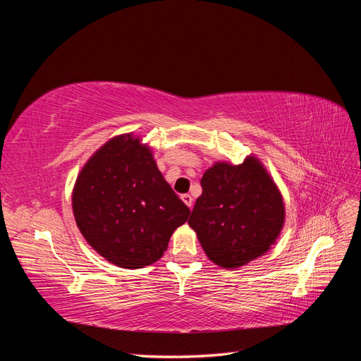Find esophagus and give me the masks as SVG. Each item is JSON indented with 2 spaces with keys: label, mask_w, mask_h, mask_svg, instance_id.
<instances>
[{
  "label": "esophagus",
  "mask_w": 361,
  "mask_h": 361,
  "mask_svg": "<svg viewBox=\"0 0 361 361\" xmlns=\"http://www.w3.org/2000/svg\"><path fill=\"white\" fill-rule=\"evenodd\" d=\"M182 200H183V203L187 204L188 207H191V206H192V202H194L190 194H183V195H182Z\"/></svg>",
  "instance_id": "esophagus-1"
}]
</instances>
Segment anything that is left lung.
<instances>
[{
  "label": "left lung",
  "instance_id": "left-lung-1",
  "mask_svg": "<svg viewBox=\"0 0 361 361\" xmlns=\"http://www.w3.org/2000/svg\"><path fill=\"white\" fill-rule=\"evenodd\" d=\"M188 224L214 264L238 268L268 251L285 221L281 195L256 158L218 162L202 178Z\"/></svg>",
  "mask_w": 361,
  "mask_h": 361
}]
</instances>
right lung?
Masks as SVG:
<instances>
[{
  "mask_svg": "<svg viewBox=\"0 0 361 361\" xmlns=\"http://www.w3.org/2000/svg\"><path fill=\"white\" fill-rule=\"evenodd\" d=\"M72 206L87 243L122 268L157 262L190 215L150 150L130 135L110 140L85 164Z\"/></svg>",
  "mask_w": 361,
  "mask_h": 361,
  "instance_id": "add662e5",
  "label": "right lung"
}]
</instances>
